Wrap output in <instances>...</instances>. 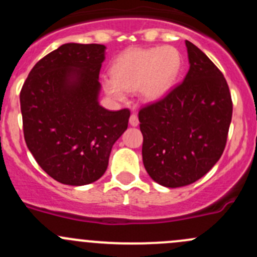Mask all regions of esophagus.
Segmentation results:
<instances>
[{"mask_svg": "<svg viewBox=\"0 0 257 257\" xmlns=\"http://www.w3.org/2000/svg\"><path fill=\"white\" fill-rule=\"evenodd\" d=\"M129 124H131L132 126H137L139 124V119H138V116H137L136 113L132 114L131 118H129Z\"/></svg>", "mask_w": 257, "mask_h": 257, "instance_id": "obj_1", "label": "esophagus"}]
</instances>
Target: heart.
Listing matches in <instances>:
<instances>
[{
  "label": "heart",
  "mask_w": 257,
  "mask_h": 257,
  "mask_svg": "<svg viewBox=\"0 0 257 257\" xmlns=\"http://www.w3.org/2000/svg\"><path fill=\"white\" fill-rule=\"evenodd\" d=\"M180 69L181 56L172 46L129 48L114 59L113 78H105L103 85L114 99L123 100L126 92L141 89L145 99L158 100L174 87Z\"/></svg>",
  "instance_id": "obj_1"
}]
</instances>
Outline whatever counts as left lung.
Instances as JSON below:
<instances>
[{"instance_id": "8db88e82", "label": "left lung", "mask_w": 257, "mask_h": 257, "mask_svg": "<svg viewBox=\"0 0 257 257\" xmlns=\"http://www.w3.org/2000/svg\"><path fill=\"white\" fill-rule=\"evenodd\" d=\"M185 45L190 63L185 78L138 114L145 170L167 188L189 185L216 164L232 116L224 74L201 49Z\"/></svg>"}]
</instances>
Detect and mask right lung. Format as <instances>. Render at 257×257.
Masks as SVG:
<instances>
[{"instance_id":"obj_1","label":"right lung","mask_w":257,"mask_h":257,"mask_svg":"<svg viewBox=\"0 0 257 257\" xmlns=\"http://www.w3.org/2000/svg\"><path fill=\"white\" fill-rule=\"evenodd\" d=\"M105 46L66 43L35 64L20 93L23 136L41 168L67 185L105 173L131 110L100 107L99 72Z\"/></svg>"}]
</instances>
